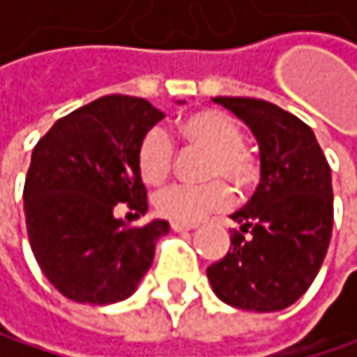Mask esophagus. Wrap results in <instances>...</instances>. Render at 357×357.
Instances as JSON below:
<instances>
[{
    "label": "esophagus",
    "mask_w": 357,
    "mask_h": 357,
    "mask_svg": "<svg viewBox=\"0 0 357 357\" xmlns=\"http://www.w3.org/2000/svg\"><path fill=\"white\" fill-rule=\"evenodd\" d=\"M171 229H173V231H190V229H195V225H190V222H177V220H171Z\"/></svg>",
    "instance_id": "esophagus-1"
}]
</instances>
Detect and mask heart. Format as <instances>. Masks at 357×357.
<instances>
[{"label":"heart","mask_w":357,"mask_h":357,"mask_svg":"<svg viewBox=\"0 0 357 357\" xmlns=\"http://www.w3.org/2000/svg\"><path fill=\"white\" fill-rule=\"evenodd\" d=\"M180 137L195 147L208 149L205 177H222L236 190L250 188L259 177L257 156L242 143L244 132L236 119L216 109H203L184 117L177 126ZM175 147L162 128L143 135L137 147V167L143 182L162 184L173 167ZM222 180L201 186L175 184L156 195L154 208L160 216L177 222H199L212 212H220L231 203V188Z\"/></svg>","instance_id":"obj_1"}]
</instances>
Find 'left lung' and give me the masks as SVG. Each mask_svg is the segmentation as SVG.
Instances as JSON below:
<instances>
[{"label": "left lung", "mask_w": 357, "mask_h": 357, "mask_svg": "<svg viewBox=\"0 0 357 357\" xmlns=\"http://www.w3.org/2000/svg\"><path fill=\"white\" fill-rule=\"evenodd\" d=\"M252 130L261 182L231 218L229 252L208 268L214 294L229 306L274 312L291 306L317 276L332 238L330 165L310 126L257 98L216 96ZM249 233V238L243 236Z\"/></svg>", "instance_id": "obj_1"}]
</instances>
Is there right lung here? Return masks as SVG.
I'll return each mask as SVG.
<instances>
[{
	"label": "right lung",
	"mask_w": 357,
	"mask_h": 357,
	"mask_svg": "<svg viewBox=\"0 0 357 357\" xmlns=\"http://www.w3.org/2000/svg\"><path fill=\"white\" fill-rule=\"evenodd\" d=\"M165 117L145 98L111 93L66 117L31 152L23 201L33 257L55 289L81 304L135 294L167 220L130 227L117 210L147 212L137 167L143 135Z\"/></svg>",
	"instance_id": "1"
}]
</instances>
